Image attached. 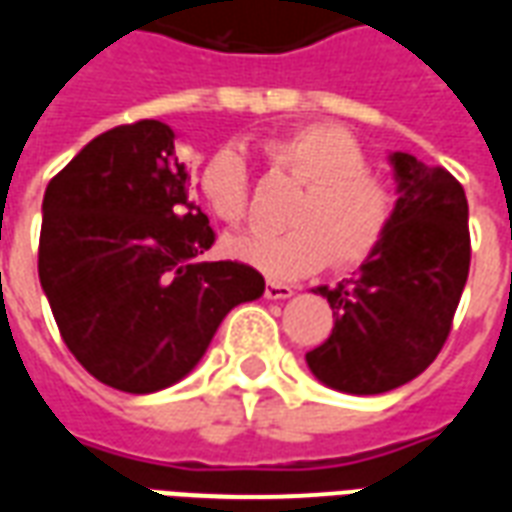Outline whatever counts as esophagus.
Returning a JSON list of instances; mask_svg holds the SVG:
<instances>
[{
    "instance_id": "esophagus-1",
    "label": "esophagus",
    "mask_w": 512,
    "mask_h": 512,
    "mask_svg": "<svg viewBox=\"0 0 512 512\" xmlns=\"http://www.w3.org/2000/svg\"><path fill=\"white\" fill-rule=\"evenodd\" d=\"M293 296V288L290 285H282V282H268L266 285V299H290Z\"/></svg>"
}]
</instances>
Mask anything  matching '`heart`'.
Wrapping results in <instances>:
<instances>
[{
	"instance_id": "b5f03b06",
	"label": "heart",
	"mask_w": 512,
	"mask_h": 512,
	"mask_svg": "<svg viewBox=\"0 0 512 512\" xmlns=\"http://www.w3.org/2000/svg\"><path fill=\"white\" fill-rule=\"evenodd\" d=\"M274 164L307 183L290 213L285 233L230 235L224 252L271 279H296L318 271L334 257L340 268H354L376 255L392 230L395 189L376 175L365 147L340 126L312 123L263 142ZM197 191L208 211L224 224L244 222L249 211V169L235 147L216 150L197 175Z\"/></svg>"
}]
</instances>
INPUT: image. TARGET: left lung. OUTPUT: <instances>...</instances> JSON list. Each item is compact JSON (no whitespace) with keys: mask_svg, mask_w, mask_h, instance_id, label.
Listing matches in <instances>:
<instances>
[{"mask_svg":"<svg viewBox=\"0 0 512 512\" xmlns=\"http://www.w3.org/2000/svg\"><path fill=\"white\" fill-rule=\"evenodd\" d=\"M397 211L392 230L337 288H321L334 312L329 340L307 354L312 376L348 395L408 384L439 356L469 277V205L447 169L392 153Z\"/></svg>","mask_w":512,"mask_h":512,"instance_id":"obj_1","label":"left lung"}]
</instances>
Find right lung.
<instances>
[{
	"mask_svg": "<svg viewBox=\"0 0 512 512\" xmlns=\"http://www.w3.org/2000/svg\"><path fill=\"white\" fill-rule=\"evenodd\" d=\"M213 238L167 123L95 136L51 178L40 285L90 376L131 395L178 384L224 315L263 296L266 279L252 266L197 263Z\"/></svg>",
	"mask_w": 512,
	"mask_h": 512,
	"instance_id": "add662e5",
	"label": "right lung"
}]
</instances>
